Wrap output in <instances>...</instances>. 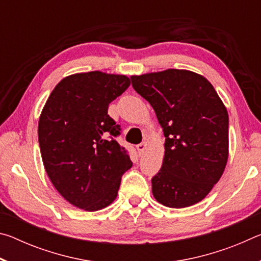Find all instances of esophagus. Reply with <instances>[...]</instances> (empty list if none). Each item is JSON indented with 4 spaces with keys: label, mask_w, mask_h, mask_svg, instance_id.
Here are the masks:
<instances>
[{
    "label": "esophagus",
    "mask_w": 261,
    "mask_h": 261,
    "mask_svg": "<svg viewBox=\"0 0 261 261\" xmlns=\"http://www.w3.org/2000/svg\"><path fill=\"white\" fill-rule=\"evenodd\" d=\"M146 146H147L146 143H140L137 145L136 147H137V151H138V153H139V155H141V154L144 153L145 149H146Z\"/></svg>",
    "instance_id": "1"
}]
</instances>
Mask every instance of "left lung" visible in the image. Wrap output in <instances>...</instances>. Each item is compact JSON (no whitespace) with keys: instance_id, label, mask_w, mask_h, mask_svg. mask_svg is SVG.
Here are the masks:
<instances>
[{"instance_id":"obj_1","label":"left lung","mask_w":261,"mask_h":261,"mask_svg":"<svg viewBox=\"0 0 261 261\" xmlns=\"http://www.w3.org/2000/svg\"><path fill=\"white\" fill-rule=\"evenodd\" d=\"M131 83L151 103L166 137L162 167L152 178L154 198L171 208L197 204L227 165L226 107L205 77L188 70L132 76Z\"/></svg>"}]
</instances>
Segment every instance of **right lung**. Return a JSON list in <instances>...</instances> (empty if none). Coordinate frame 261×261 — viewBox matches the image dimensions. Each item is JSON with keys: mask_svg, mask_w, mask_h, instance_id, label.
<instances>
[{"mask_svg": "<svg viewBox=\"0 0 261 261\" xmlns=\"http://www.w3.org/2000/svg\"><path fill=\"white\" fill-rule=\"evenodd\" d=\"M130 86L122 74L76 73L57 84L38 125L42 162L53 185L70 204L94 212L117 197L122 175L132 167L115 139L121 125L109 103Z\"/></svg>", "mask_w": 261, "mask_h": 261, "instance_id": "add662e5", "label": "right lung"}]
</instances>
